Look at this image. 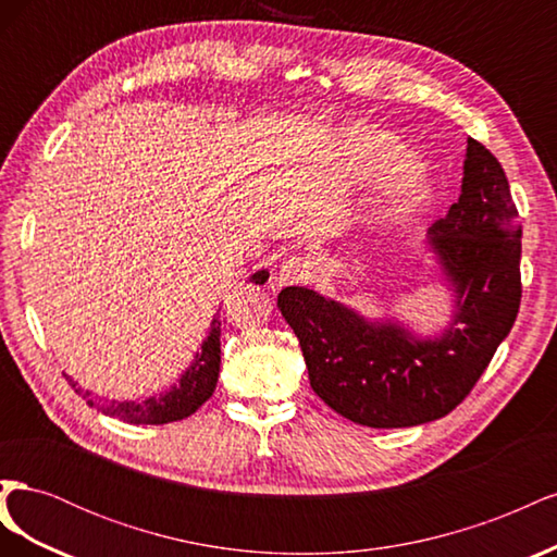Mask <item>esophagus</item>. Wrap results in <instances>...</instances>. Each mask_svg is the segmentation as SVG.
I'll return each mask as SVG.
<instances>
[{
    "mask_svg": "<svg viewBox=\"0 0 557 557\" xmlns=\"http://www.w3.org/2000/svg\"><path fill=\"white\" fill-rule=\"evenodd\" d=\"M320 272V262L318 258L309 256V252H305V256H293L290 260H285L278 272L274 276V283L276 285H295V283H309L318 276Z\"/></svg>",
    "mask_w": 557,
    "mask_h": 557,
    "instance_id": "1",
    "label": "esophagus"
}]
</instances>
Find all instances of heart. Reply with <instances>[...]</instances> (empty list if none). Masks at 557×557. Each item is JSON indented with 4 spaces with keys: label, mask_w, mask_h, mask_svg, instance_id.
Listing matches in <instances>:
<instances>
[{
    "label": "heart",
    "mask_w": 557,
    "mask_h": 557,
    "mask_svg": "<svg viewBox=\"0 0 557 557\" xmlns=\"http://www.w3.org/2000/svg\"><path fill=\"white\" fill-rule=\"evenodd\" d=\"M332 172L356 188H384L374 201V223L393 227L409 221L428 201L425 183L411 176L413 150L393 132L374 125H348L334 134L330 146Z\"/></svg>",
    "instance_id": "heart-1"
}]
</instances>
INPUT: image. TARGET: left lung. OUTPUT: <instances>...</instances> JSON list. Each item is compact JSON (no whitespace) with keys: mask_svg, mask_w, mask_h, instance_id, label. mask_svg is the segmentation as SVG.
I'll return each mask as SVG.
<instances>
[{"mask_svg":"<svg viewBox=\"0 0 557 557\" xmlns=\"http://www.w3.org/2000/svg\"><path fill=\"white\" fill-rule=\"evenodd\" d=\"M450 293L446 325L420 334L393 313L367 315L293 285L278 309L297 334L313 393L367 428L440 420L469 395L520 307V225L497 158L467 139L460 197L425 239Z\"/></svg>","mask_w":557,"mask_h":557,"instance_id":"1","label":"left lung"}]
</instances>
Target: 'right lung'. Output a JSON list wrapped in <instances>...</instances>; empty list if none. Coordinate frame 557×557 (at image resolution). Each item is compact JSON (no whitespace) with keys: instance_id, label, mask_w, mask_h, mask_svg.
I'll list each match as a JSON object with an SVG mask.
<instances>
[{"instance_id":"obj_1","label":"right lung","mask_w":557,"mask_h":557,"mask_svg":"<svg viewBox=\"0 0 557 557\" xmlns=\"http://www.w3.org/2000/svg\"><path fill=\"white\" fill-rule=\"evenodd\" d=\"M269 278V269H258L250 274L248 281L264 283ZM218 372H221V315L213 313L211 327L205 339H201L193 362L185 367V372L178 376L174 385L162 393L144 399H95L90 391H83L78 381L70 374H64L74 391L86 399L90 407H97L107 416H115L132 425H164L174 423L193 416L201 404H205L218 383Z\"/></svg>"}]
</instances>
